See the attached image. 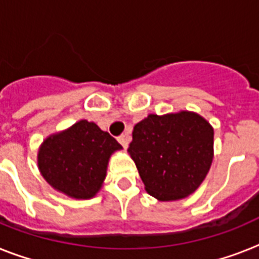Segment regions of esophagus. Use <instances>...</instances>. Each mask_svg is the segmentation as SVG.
<instances>
[{
	"label": "esophagus",
	"instance_id": "obj_1",
	"mask_svg": "<svg viewBox=\"0 0 259 259\" xmlns=\"http://www.w3.org/2000/svg\"><path fill=\"white\" fill-rule=\"evenodd\" d=\"M118 141H119V144L123 146V149H126V148H127V145H129V141H130L129 134H122L121 137L118 138Z\"/></svg>",
	"mask_w": 259,
	"mask_h": 259
}]
</instances>
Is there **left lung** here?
I'll list each match as a JSON object with an SVG mask.
<instances>
[{
  "label": "left lung",
  "mask_w": 259,
  "mask_h": 259,
  "mask_svg": "<svg viewBox=\"0 0 259 259\" xmlns=\"http://www.w3.org/2000/svg\"><path fill=\"white\" fill-rule=\"evenodd\" d=\"M146 192L160 201L196 191L213 158V127L197 113L149 114L133 129L129 145Z\"/></svg>",
  "instance_id": "obj_1"
}]
</instances>
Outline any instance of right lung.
Here are the masks:
<instances>
[{
    "label": "right lung",
    "instance_id": "obj_1",
    "mask_svg": "<svg viewBox=\"0 0 259 259\" xmlns=\"http://www.w3.org/2000/svg\"><path fill=\"white\" fill-rule=\"evenodd\" d=\"M121 149L117 140L97 123L80 119L41 142L37 166L52 188L72 199L86 200L101 191L110 157Z\"/></svg>",
    "mask_w": 259,
    "mask_h": 259
}]
</instances>
